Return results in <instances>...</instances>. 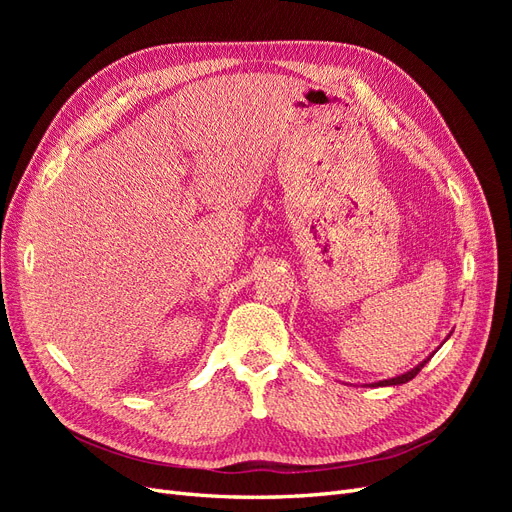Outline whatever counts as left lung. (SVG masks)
<instances>
[{
    "instance_id": "1",
    "label": "left lung",
    "mask_w": 512,
    "mask_h": 512,
    "mask_svg": "<svg viewBox=\"0 0 512 512\" xmlns=\"http://www.w3.org/2000/svg\"><path fill=\"white\" fill-rule=\"evenodd\" d=\"M429 361V359H427ZM427 361H423V363H418L414 369H410V371H406V374H401V376H397V378H391V380H382V382H378V386H395V384H406L408 380H412L418 371H421L423 367H425V363Z\"/></svg>"
}]
</instances>
